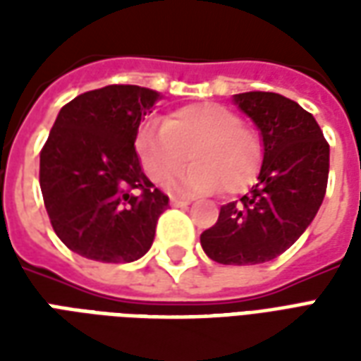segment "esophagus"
Wrapping results in <instances>:
<instances>
[{"instance_id":"obj_1","label":"esophagus","mask_w":361,"mask_h":361,"mask_svg":"<svg viewBox=\"0 0 361 361\" xmlns=\"http://www.w3.org/2000/svg\"><path fill=\"white\" fill-rule=\"evenodd\" d=\"M170 204H172V207H188L189 201H185V199H178V197H170Z\"/></svg>"}]
</instances>
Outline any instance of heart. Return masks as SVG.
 Instances as JSON below:
<instances>
[{
    "label": "heart",
    "mask_w": 361,
    "mask_h": 361,
    "mask_svg": "<svg viewBox=\"0 0 361 361\" xmlns=\"http://www.w3.org/2000/svg\"><path fill=\"white\" fill-rule=\"evenodd\" d=\"M135 150L150 180L162 183L187 159L196 162L168 185L183 193H207L222 185L228 195L255 181L263 145L255 129L220 104H189L172 111L164 123H147L135 137Z\"/></svg>",
    "instance_id": "obj_1"
}]
</instances>
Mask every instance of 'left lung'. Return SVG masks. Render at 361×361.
I'll list each match as a JSON object with an SVG mask.
<instances>
[{"label":"left lung","mask_w":361,"mask_h":361,"mask_svg":"<svg viewBox=\"0 0 361 361\" xmlns=\"http://www.w3.org/2000/svg\"><path fill=\"white\" fill-rule=\"evenodd\" d=\"M234 104L257 126L263 164L247 195L220 207L201 245L220 265H259L284 253L315 219L329 180V145L315 118L286 96L242 92Z\"/></svg>","instance_id":"1"}]
</instances>
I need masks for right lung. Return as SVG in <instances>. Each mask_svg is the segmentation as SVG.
Instances as JSON below:
<instances>
[{"label":"right lung","instance_id":"1","mask_svg":"<svg viewBox=\"0 0 361 361\" xmlns=\"http://www.w3.org/2000/svg\"><path fill=\"white\" fill-rule=\"evenodd\" d=\"M157 90L108 85L59 110L40 152V189L54 232L81 257L131 263L152 245L168 197L141 170L135 137Z\"/></svg>","mask_w":361,"mask_h":361}]
</instances>
